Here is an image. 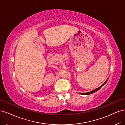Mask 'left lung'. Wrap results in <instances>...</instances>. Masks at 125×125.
Wrapping results in <instances>:
<instances>
[{
	"mask_svg": "<svg viewBox=\"0 0 125 125\" xmlns=\"http://www.w3.org/2000/svg\"><path fill=\"white\" fill-rule=\"evenodd\" d=\"M108 78H107V79H106V81H105V82H104V83L103 84H102V85L100 87H99V88H96V89H94V90H92V91H90V92H87V93H80V94H83V95H88V94H93V93H94V92H96V91H97L98 90H99L100 89V88H101V87H102L103 86H104V84H105L106 83V82H107V80H108Z\"/></svg>",
	"mask_w": 125,
	"mask_h": 125,
	"instance_id": "1",
	"label": "left lung"
}]
</instances>
